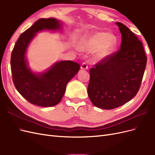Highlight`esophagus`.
Returning a JSON list of instances; mask_svg holds the SVG:
<instances>
[{
    "instance_id": "esophagus-1",
    "label": "esophagus",
    "mask_w": 155,
    "mask_h": 155,
    "mask_svg": "<svg viewBox=\"0 0 155 155\" xmlns=\"http://www.w3.org/2000/svg\"><path fill=\"white\" fill-rule=\"evenodd\" d=\"M81 68L83 69V70H87L88 69V64L86 62H84L82 63L81 66Z\"/></svg>"
}]
</instances>
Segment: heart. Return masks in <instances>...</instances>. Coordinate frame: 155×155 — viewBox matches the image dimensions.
<instances>
[{"mask_svg":"<svg viewBox=\"0 0 155 155\" xmlns=\"http://www.w3.org/2000/svg\"><path fill=\"white\" fill-rule=\"evenodd\" d=\"M116 43L114 35L105 32H96L82 39L79 44V49L86 52L94 51L96 58L100 60L114 50Z\"/></svg>","mask_w":155,"mask_h":155,"instance_id":"b5f03b06","label":"heart"}]
</instances>
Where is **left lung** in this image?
Wrapping results in <instances>:
<instances>
[{
    "label": "left lung",
    "instance_id": "obj_1",
    "mask_svg": "<svg viewBox=\"0 0 155 155\" xmlns=\"http://www.w3.org/2000/svg\"><path fill=\"white\" fill-rule=\"evenodd\" d=\"M120 50L91 68L88 95L92 104L110 110L124 105L137 95L141 85L147 57L142 43L122 23Z\"/></svg>",
    "mask_w": 155,
    "mask_h": 155
}]
</instances>
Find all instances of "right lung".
<instances>
[{
    "label": "right lung",
    "instance_id": "obj_1",
    "mask_svg": "<svg viewBox=\"0 0 155 155\" xmlns=\"http://www.w3.org/2000/svg\"><path fill=\"white\" fill-rule=\"evenodd\" d=\"M61 22L54 18H40L18 37L11 55L13 84L21 95L31 104L41 107L58 104L66 91L68 81L76 75L80 65L72 61L55 63L46 72L35 74L28 67L26 52L37 32L57 30Z\"/></svg>",
    "mask_w": 155,
    "mask_h": 155
}]
</instances>
